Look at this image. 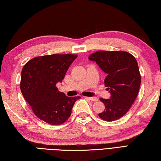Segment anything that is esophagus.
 I'll list each match as a JSON object with an SVG mask.
<instances>
[{"label":"esophagus","instance_id":"1","mask_svg":"<svg viewBox=\"0 0 161 161\" xmlns=\"http://www.w3.org/2000/svg\"><path fill=\"white\" fill-rule=\"evenodd\" d=\"M87 99H89L92 101H98V99L97 97H86Z\"/></svg>","mask_w":161,"mask_h":161}]
</instances>
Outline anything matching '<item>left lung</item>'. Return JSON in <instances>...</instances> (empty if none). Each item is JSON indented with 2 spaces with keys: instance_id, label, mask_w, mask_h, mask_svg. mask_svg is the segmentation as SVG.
Wrapping results in <instances>:
<instances>
[{
  "instance_id": "1",
  "label": "left lung",
  "mask_w": 161,
  "mask_h": 161,
  "mask_svg": "<svg viewBox=\"0 0 161 161\" xmlns=\"http://www.w3.org/2000/svg\"><path fill=\"white\" fill-rule=\"evenodd\" d=\"M89 59L107 74L104 84L111 93L110 99L100 98L106 109L99 116L107 122L119 119L129 110L139 92L141 76L136 59L122 51H98Z\"/></svg>"
}]
</instances>
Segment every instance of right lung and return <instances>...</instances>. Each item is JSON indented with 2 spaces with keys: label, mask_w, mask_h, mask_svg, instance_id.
Segmentation results:
<instances>
[{
  "label": "right lung",
  "mask_w": 161,
  "mask_h": 161,
  "mask_svg": "<svg viewBox=\"0 0 161 161\" xmlns=\"http://www.w3.org/2000/svg\"><path fill=\"white\" fill-rule=\"evenodd\" d=\"M77 55L53 54L31 59L21 71L20 88L35 116L52 125H60L69 119L80 97H69L58 90Z\"/></svg>",
  "instance_id": "1"
}]
</instances>
